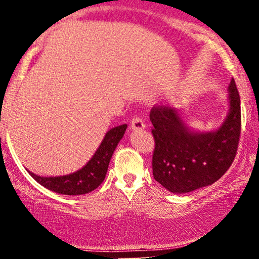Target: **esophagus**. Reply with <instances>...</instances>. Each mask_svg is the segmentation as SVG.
Masks as SVG:
<instances>
[{
  "label": "esophagus",
  "instance_id": "1",
  "mask_svg": "<svg viewBox=\"0 0 259 259\" xmlns=\"http://www.w3.org/2000/svg\"><path fill=\"white\" fill-rule=\"evenodd\" d=\"M145 126H146V124H145L144 119L138 117V115H136V117H134L132 121H130V127H132L133 130H142V129H145Z\"/></svg>",
  "mask_w": 259,
  "mask_h": 259
}]
</instances>
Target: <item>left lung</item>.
I'll return each mask as SVG.
<instances>
[{"instance_id": "left-lung-1", "label": "left lung", "mask_w": 259, "mask_h": 259, "mask_svg": "<svg viewBox=\"0 0 259 259\" xmlns=\"http://www.w3.org/2000/svg\"><path fill=\"white\" fill-rule=\"evenodd\" d=\"M229 113L215 132L195 133L175 108L154 106L150 112L154 180L174 194L212 185L234 162L241 134V106L235 80L229 84Z\"/></svg>"}]
</instances>
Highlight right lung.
<instances>
[{
	"mask_svg": "<svg viewBox=\"0 0 259 259\" xmlns=\"http://www.w3.org/2000/svg\"><path fill=\"white\" fill-rule=\"evenodd\" d=\"M126 124L112 127L106 134L105 139L101 142L100 147L95 152L92 158L86 163L85 167L73 174L63 177H38L29 171V174L37 181L40 185L53 192L62 195H85L97 189L105 180L109 160L114 152L115 147L119 144L124 133L126 130Z\"/></svg>",
	"mask_w": 259,
	"mask_h": 259,
	"instance_id": "right-lung-1",
	"label": "right lung"
}]
</instances>
